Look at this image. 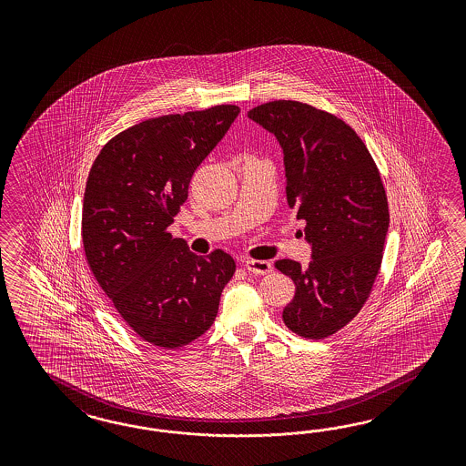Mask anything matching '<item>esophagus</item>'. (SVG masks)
I'll return each mask as SVG.
<instances>
[{
	"label": "esophagus",
	"instance_id": "1",
	"mask_svg": "<svg viewBox=\"0 0 466 466\" xmlns=\"http://www.w3.org/2000/svg\"><path fill=\"white\" fill-rule=\"evenodd\" d=\"M244 267H246L249 273H254V275H267V273L271 271V263L269 261H263V259H248L244 263Z\"/></svg>",
	"mask_w": 466,
	"mask_h": 466
}]
</instances>
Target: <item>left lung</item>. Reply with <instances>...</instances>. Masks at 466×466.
I'll list each match as a JSON object with an SVG mask.
<instances>
[{"label": "left lung", "instance_id": "obj_1", "mask_svg": "<svg viewBox=\"0 0 466 466\" xmlns=\"http://www.w3.org/2000/svg\"><path fill=\"white\" fill-rule=\"evenodd\" d=\"M283 150L287 201L306 222V268L280 259L296 296L283 323L304 339H321L347 325L376 280L390 227L388 199L372 157L347 123L296 100H275L248 113Z\"/></svg>", "mask_w": 466, "mask_h": 466}]
</instances>
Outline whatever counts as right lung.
<instances>
[{
	"mask_svg": "<svg viewBox=\"0 0 466 466\" xmlns=\"http://www.w3.org/2000/svg\"><path fill=\"white\" fill-rule=\"evenodd\" d=\"M239 113L238 106H215L147 119L107 141L88 174L86 261L121 318L157 347L176 349L201 337L236 271L230 254L191 253L167 227L198 166Z\"/></svg>",
	"mask_w": 466,
	"mask_h": 466,
	"instance_id": "add662e5",
	"label": "right lung"
}]
</instances>
